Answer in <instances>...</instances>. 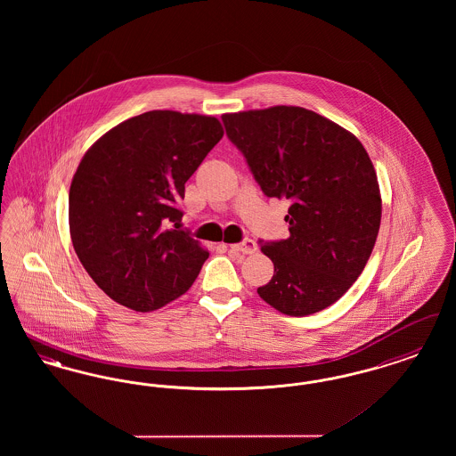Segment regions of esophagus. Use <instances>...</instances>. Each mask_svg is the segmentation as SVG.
I'll return each instance as SVG.
<instances>
[{"mask_svg": "<svg viewBox=\"0 0 456 456\" xmlns=\"http://www.w3.org/2000/svg\"><path fill=\"white\" fill-rule=\"evenodd\" d=\"M231 251H236V253H242V255H253L256 251V244L253 239H244L238 244H231Z\"/></svg>", "mask_w": 456, "mask_h": 456, "instance_id": "obj_1", "label": "esophagus"}]
</instances>
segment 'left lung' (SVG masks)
I'll use <instances>...</instances> for the list:
<instances>
[{"label": "left lung", "mask_w": 456, "mask_h": 456, "mask_svg": "<svg viewBox=\"0 0 456 456\" xmlns=\"http://www.w3.org/2000/svg\"><path fill=\"white\" fill-rule=\"evenodd\" d=\"M227 138L268 198H285L290 238L260 240L273 261L265 303L305 316L338 301L368 263L381 196L362 143L323 116L294 106L224 114Z\"/></svg>", "instance_id": "1"}]
</instances>
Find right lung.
I'll list each match as a JSON object with an SVG mask.
<instances>
[{
	"mask_svg": "<svg viewBox=\"0 0 456 456\" xmlns=\"http://www.w3.org/2000/svg\"><path fill=\"white\" fill-rule=\"evenodd\" d=\"M224 130L217 118L149 110L88 151L69 188V234L92 281L134 311L159 309L196 281L208 251L186 229L184 184Z\"/></svg>",
	"mask_w": 456,
	"mask_h": 456,
	"instance_id": "1",
	"label": "right lung"
}]
</instances>
